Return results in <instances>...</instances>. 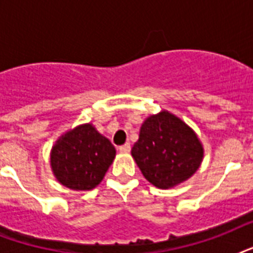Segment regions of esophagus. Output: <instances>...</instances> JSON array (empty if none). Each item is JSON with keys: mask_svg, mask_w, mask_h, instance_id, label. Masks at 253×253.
<instances>
[{"mask_svg": "<svg viewBox=\"0 0 253 253\" xmlns=\"http://www.w3.org/2000/svg\"><path fill=\"white\" fill-rule=\"evenodd\" d=\"M131 150V146L130 143H126V144H123V146H121L118 148V151L121 152V154H128Z\"/></svg>", "mask_w": 253, "mask_h": 253, "instance_id": "obj_1", "label": "esophagus"}]
</instances>
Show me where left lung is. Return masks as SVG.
Masks as SVG:
<instances>
[{
	"label": "left lung",
	"mask_w": 253,
	"mask_h": 253,
	"mask_svg": "<svg viewBox=\"0 0 253 253\" xmlns=\"http://www.w3.org/2000/svg\"><path fill=\"white\" fill-rule=\"evenodd\" d=\"M131 155L148 182L170 189L197 172L204 160V146L192 127L162 110L143 122Z\"/></svg>",
	"instance_id": "obj_1"
}]
</instances>
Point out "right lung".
Returning a JSON list of instances; mask_svg holds the SVG:
<instances>
[{"label":"right lung","mask_w":253,"mask_h":253,"mask_svg":"<svg viewBox=\"0 0 253 253\" xmlns=\"http://www.w3.org/2000/svg\"><path fill=\"white\" fill-rule=\"evenodd\" d=\"M115 154L109 139L91 123H84L59 136L49 154V164L63 186L77 192L91 190L103 180Z\"/></svg>","instance_id":"add662e5"}]
</instances>
